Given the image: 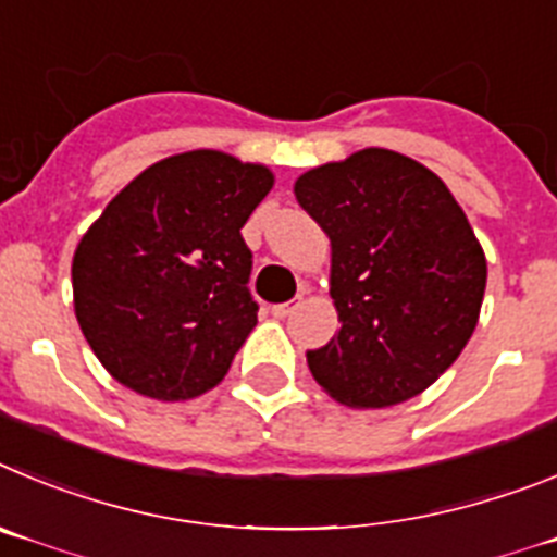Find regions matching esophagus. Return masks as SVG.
<instances>
[{
    "label": "esophagus",
    "instance_id": "esophagus-1",
    "mask_svg": "<svg viewBox=\"0 0 557 557\" xmlns=\"http://www.w3.org/2000/svg\"><path fill=\"white\" fill-rule=\"evenodd\" d=\"M299 308V299H290V302H283V305H274L272 308V315L274 319H285V315H290L294 310Z\"/></svg>",
    "mask_w": 557,
    "mask_h": 557
}]
</instances>
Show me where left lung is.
<instances>
[{"instance_id": "1", "label": "left lung", "mask_w": 557, "mask_h": 557, "mask_svg": "<svg viewBox=\"0 0 557 557\" xmlns=\"http://www.w3.org/2000/svg\"><path fill=\"white\" fill-rule=\"evenodd\" d=\"M327 233L341 330L308 352L315 383L349 408L422 394L463 352L485 294V255L438 174L391 149H360L294 183Z\"/></svg>"}]
</instances>
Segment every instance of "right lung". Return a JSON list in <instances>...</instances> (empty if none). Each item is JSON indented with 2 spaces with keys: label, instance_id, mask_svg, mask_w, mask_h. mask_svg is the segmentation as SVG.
Here are the masks:
<instances>
[{
  "label": "right lung",
  "instance_id": "1",
  "mask_svg": "<svg viewBox=\"0 0 557 557\" xmlns=\"http://www.w3.org/2000/svg\"><path fill=\"white\" fill-rule=\"evenodd\" d=\"M274 174L216 149L172 154L110 199L72 260L74 313L135 394L180 403L219 385L258 324L242 227Z\"/></svg>",
  "mask_w": 557,
  "mask_h": 557
}]
</instances>
